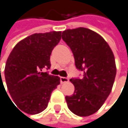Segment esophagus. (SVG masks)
Segmentation results:
<instances>
[{
    "instance_id": "34e87169",
    "label": "esophagus",
    "mask_w": 128,
    "mask_h": 128,
    "mask_svg": "<svg viewBox=\"0 0 128 128\" xmlns=\"http://www.w3.org/2000/svg\"><path fill=\"white\" fill-rule=\"evenodd\" d=\"M69 81L68 78H66V77H60V82L61 83H65L68 82Z\"/></svg>"
}]
</instances>
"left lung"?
<instances>
[{"label":"left lung","mask_w":128,"mask_h":128,"mask_svg":"<svg viewBox=\"0 0 128 128\" xmlns=\"http://www.w3.org/2000/svg\"><path fill=\"white\" fill-rule=\"evenodd\" d=\"M62 39L73 53L75 66L83 72L82 78H70L72 96H66L73 114L88 116L102 106L112 90L116 68L112 50L100 35L86 28L67 29Z\"/></svg>","instance_id":"8db88e82"}]
</instances>
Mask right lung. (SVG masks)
Instances as JSON below:
<instances>
[{
	"label": "right lung",
	"mask_w": 128,
	"mask_h": 128,
	"mask_svg": "<svg viewBox=\"0 0 128 128\" xmlns=\"http://www.w3.org/2000/svg\"><path fill=\"white\" fill-rule=\"evenodd\" d=\"M60 39L61 32L35 33L18 42L10 54L4 68L6 84L22 111L37 114L47 107L60 78L42 70L50 68V54Z\"/></svg>",
	"instance_id": "1"
}]
</instances>
